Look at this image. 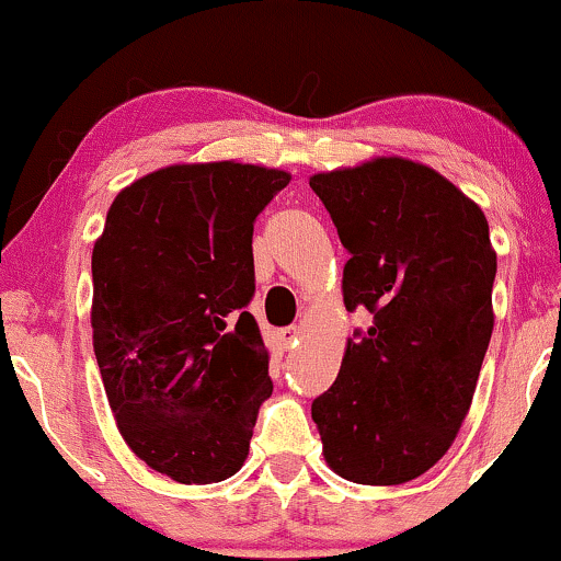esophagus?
<instances>
[{"mask_svg":"<svg viewBox=\"0 0 561 561\" xmlns=\"http://www.w3.org/2000/svg\"><path fill=\"white\" fill-rule=\"evenodd\" d=\"M300 337H302V327H285V330L276 332V340H279V345L287 347V351L298 345Z\"/></svg>","mask_w":561,"mask_h":561,"instance_id":"1","label":"esophagus"}]
</instances>
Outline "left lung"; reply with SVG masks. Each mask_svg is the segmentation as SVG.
<instances>
[{
  "label": "left lung",
  "instance_id": "obj_1",
  "mask_svg": "<svg viewBox=\"0 0 561 561\" xmlns=\"http://www.w3.org/2000/svg\"><path fill=\"white\" fill-rule=\"evenodd\" d=\"M308 184L351 253L345 308L371 313L311 405L324 461L358 485H403L446 456L472 405L495 319L488 218L435 169L398 156Z\"/></svg>",
  "mask_w": 561,
  "mask_h": 561
}]
</instances>
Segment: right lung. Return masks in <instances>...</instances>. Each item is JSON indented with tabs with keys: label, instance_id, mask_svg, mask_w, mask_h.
<instances>
[{
	"label": "right lung",
	"instance_id": "obj_1",
	"mask_svg": "<svg viewBox=\"0 0 561 561\" xmlns=\"http://www.w3.org/2000/svg\"><path fill=\"white\" fill-rule=\"evenodd\" d=\"M266 165L176 163L113 199L92 253V343L126 446L184 485L240 472L272 396L244 311L253 221L289 184Z\"/></svg>",
	"mask_w": 561,
	"mask_h": 561
}]
</instances>
